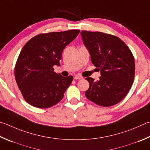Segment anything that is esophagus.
<instances>
[{"label":"esophagus","mask_w":150,"mask_h":150,"mask_svg":"<svg viewBox=\"0 0 150 150\" xmlns=\"http://www.w3.org/2000/svg\"><path fill=\"white\" fill-rule=\"evenodd\" d=\"M83 77H81V76H79V75H77L75 76V77H74V79H78V80H80V79H82Z\"/></svg>","instance_id":"1"}]
</instances>
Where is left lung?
Instances as JSON below:
<instances>
[{
  "mask_svg": "<svg viewBox=\"0 0 150 150\" xmlns=\"http://www.w3.org/2000/svg\"><path fill=\"white\" fill-rule=\"evenodd\" d=\"M91 62L100 71V80L87 77L89 88L85 96L103 107L118 103L127 96L134 81V56L119 37L101 32H81Z\"/></svg>",
  "mask_w": 150,
  "mask_h": 150,
  "instance_id": "8db88e82",
  "label": "left lung"
}]
</instances>
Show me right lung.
<instances>
[{
	"label": "right lung",
	"mask_w": 150,
	"mask_h": 150,
	"mask_svg": "<svg viewBox=\"0 0 150 150\" xmlns=\"http://www.w3.org/2000/svg\"><path fill=\"white\" fill-rule=\"evenodd\" d=\"M79 32L76 29L40 34L24 45L16 64L15 78L30 105L48 108L63 98L73 78L58 74L53 67L59 66L64 49Z\"/></svg>",
	"instance_id": "add662e5"
}]
</instances>
